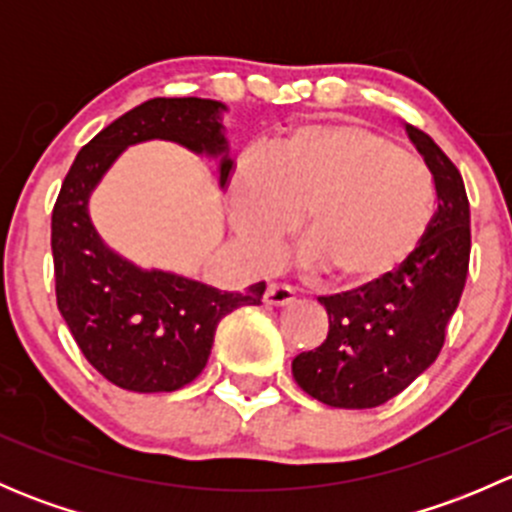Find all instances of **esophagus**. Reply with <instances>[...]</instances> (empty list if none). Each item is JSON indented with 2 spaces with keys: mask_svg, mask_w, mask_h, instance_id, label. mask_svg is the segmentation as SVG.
<instances>
[{
  "mask_svg": "<svg viewBox=\"0 0 512 512\" xmlns=\"http://www.w3.org/2000/svg\"><path fill=\"white\" fill-rule=\"evenodd\" d=\"M262 302H265L267 307H287V304L294 302V289L280 285V282H272V285H267Z\"/></svg>",
  "mask_w": 512,
  "mask_h": 512,
  "instance_id": "34e87169",
  "label": "esophagus"
}]
</instances>
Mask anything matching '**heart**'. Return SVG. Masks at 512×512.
<instances>
[{
  "label": "heart",
  "mask_w": 512,
  "mask_h": 512,
  "mask_svg": "<svg viewBox=\"0 0 512 512\" xmlns=\"http://www.w3.org/2000/svg\"><path fill=\"white\" fill-rule=\"evenodd\" d=\"M436 210L421 160L359 123H309L232 175L230 218L260 252L299 240L329 285L366 289L416 252Z\"/></svg>",
  "instance_id": "1"
}]
</instances>
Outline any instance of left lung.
<instances>
[{
	"label": "left lung",
	"instance_id": "1",
	"mask_svg": "<svg viewBox=\"0 0 512 512\" xmlns=\"http://www.w3.org/2000/svg\"><path fill=\"white\" fill-rule=\"evenodd\" d=\"M436 188V215L414 255L384 282L319 297L329 334L294 356L299 389L334 409H374L421 376L441 354L461 302L471 257V205L451 158L406 126Z\"/></svg>",
	"mask_w": 512,
	"mask_h": 512
}]
</instances>
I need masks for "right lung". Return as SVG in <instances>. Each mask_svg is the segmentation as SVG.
<instances>
[{"instance_id": "1", "label": "right lung", "mask_w": 512, "mask_h": 512, "mask_svg": "<svg viewBox=\"0 0 512 512\" xmlns=\"http://www.w3.org/2000/svg\"><path fill=\"white\" fill-rule=\"evenodd\" d=\"M223 111L210 98H151L91 138L61 183L51 213L56 304L89 364L121 389H183L208 364L220 319L265 294V282L220 292L173 272L141 270L108 250L89 218L91 193L113 160L153 138L220 158L225 188L232 160Z\"/></svg>"}]
</instances>
